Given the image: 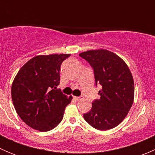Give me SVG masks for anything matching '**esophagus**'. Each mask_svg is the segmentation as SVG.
Returning <instances> with one entry per match:
<instances>
[{"label":"esophagus","mask_w":155,"mask_h":155,"mask_svg":"<svg viewBox=\"0 0 155 155\" xmlns=\"http://www.w3.org/2000/svg\"><path fill=\"white\" fill-rule=\"evenodd\" d=\"M73 99L76 100V101H80V100L83 99V96H79V97H73Z\"/></svg>","instance_id":"34e87169"}]
</instances>
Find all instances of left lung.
<instances>
[{
	"mask_svg": "<svg viewBox=\"0 0 155 155\" xmlns=\"http://www.w3.org/2000/svg\"><path fill=\"white\" fill-rule=\"evenodd\" d=\"M94 70L95 85H101L100 100L92 102L84 119L95 129L107 130L118 126L127 115L134 98V82L125 62L106 49L79 54Z\"/></svg>",
	"mask_w": 155,
	"mask_h": 155,
	"instance_id": "left-lung-1",
	"label": "left lung"
}]
</instances>
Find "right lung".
Returning a JSON list of instances; mask_svg holds the SVG:
<instances>
[{
  "label": "right lung",
  "instance_id": "add662e5",
  "mask_svg": "<svg viewBox=\"0 0 155 155\" xmlns=\"http://www.w3.org/2000/svg\"><path fill=\"white\" fill-rule=\"evenodd\" d=\"M70 54L38 55L19 70L11 89L14 107L21 119L41 132L54 129L71 102L61 89L60 69Z\"/></svg>",
  "mask_w": 155,
  "mask_h": 155
}]
</instances>
